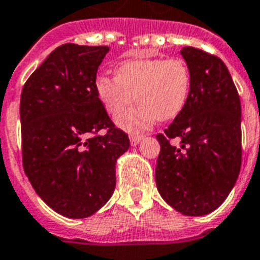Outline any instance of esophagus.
<instances>
[{
	"label": "esophagus",
	"instance_id": "34e87169",
	"mask_svg": "<svg viewBox=\"0 0 260 260\" xmlns=\"http://www.w3.org/2000/svg\"><path fill=\"white\" fill-rule=\"evenodd\" d=\"M143 138H144L143 134H131L129 135L131 144H132V146H136V144H139V142H140Z\"/></svg>",
	"mask_w": 260,
	"mask_h": 260
}]
</instances>
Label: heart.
Listing matches in <instances>:
<instances>
[{"label": "heart", "mask_w": 260, "mask_h": 260, "mask_svg": "<svg viewBox=\"0 0 260 260\" xmlns=\"http://www.w3.org/2000/svg\"><path fill=\"white\" fill-rule=\"evenodd\" d=\"M192 90L191 68L185 59L134 58L118 65L116 76L101 75L95 80V91L106 112L117 118L134 105L118 122L125 129L146 128L158 118L168 121L185 108Z\"/></svg>", "instance_id": "heart-1"}]
</instances>
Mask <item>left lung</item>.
<instances>
[{
    "label": "left lung",
    "instance_id": "left-lung-1",
    "mask_svg": "<svg viewBox=\"0 0 260 260\" xmlns=\"http://www.w3.org/2000/svg\"><path fill=\"white\" fill-rule=\"evenodd\" d=\"M192 73L185 108L164 134L155 168L158 192L184 215L222 205L241 166V105L226 65L217 55L183 47Z\"/></svg>",
    "mask_w": 260,
    "mask_h": 260
}]
</instances>
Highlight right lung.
I'll return each instance as SVG.
<instances>
[{
    "mask_svg": "<svg viewBox=\"0 0 260 260\" xmlns=\"http://www.w3.org/2000/svg\"><path fill=\"white\" fill-rule=\"evenodd\" d=\"M108 46L65 43L25 82L20 99L23 168L55 213L86 218L112 198L116 162L129 139L95 91ZM105 129L107 134L98 135Z\"/></svg>",
    "mask_w": 260,
    "mask_h": 260,
    "instance_id": "obj_1",
    "label": "right lung"
}]
</instances>
